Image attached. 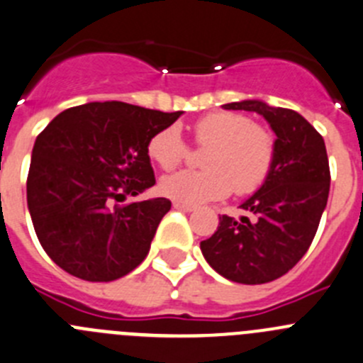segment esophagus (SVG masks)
<instances>
[{"instance_id":"esophagus-1","label":"esophagus","mask_w":363,"mask_h":363,"mask_svg":"<svg viewBox=\"0 0 363 363\" xmlns=\"http://www.w3.org/2000/svg\"><path fill=\"white\" fill-rule=\"evenodd\" d=\"M174 208L179 209V211H195V206H188V204H182V202H174Z\"/></svg>"}]
</instances>
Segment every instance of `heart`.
<instances>
[{"instance_id":"1","label":"heart","mask_w":363,"mask_h":363,"mask_svg":"<svg viewBox=\"0 0 363 363\" xmlns=\"http://www.w3.org/2000/svg\"><path fill=\"white\" fill-rule=\"evenodd\" d=\"M193 140L206 148L204 170L177 172L162 177L159 189L164 197L188 206L220 201L235 191L240 197L258 191L272 175L277 157L276 138L249 116L218 111L193 123ZM148 157L174 170L184 161L188 147L177 125L161 128L147 145Z\"/></svg>"}]
</instances>
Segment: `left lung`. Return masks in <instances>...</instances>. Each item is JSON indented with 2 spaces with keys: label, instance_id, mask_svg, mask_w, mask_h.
<instances>
[{
  "label": "left lung",
  "instance_id": "obj_1",
  "mask_svg": "<svg viewBox=\"0 0 363 363\" xmlns=\"http://www.w3.org/2000/svg\"><path fill=\"white\" fill-rule=\"evenodd\" d=\"M252 111L276 132L277 157L269 181L240 208L252 215L236 222L222 215L211 238L201 242L206 262L229 281L270 283L310 249L330 195V162L323 135L299 113L259 100L225 104Z\"/></svg>",
  "mask_w": 363,
  "mask_h": 363
}]
</instances>
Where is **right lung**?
Returning a JSON list of instances; mask_svg holds the SVG:
<instances>
[{
	"label": "right lung",
	"instance_id": "1",
	"mask_svg": "<svg viewBox=\"0 0 363 363\" xmlns=\"http://www.w3.org/2000/svg\"><path fill=\"white\" fill-rule=\"evenodd\" d=\"M181 114L91 101L62 111L37 135L26 201L37 238L60 269L114 281L147 258L172 202H118L155 184L147 145Z\"/></svg>",
	"mask_w": 363,
	"mask_h": 363
}]
</instances>
